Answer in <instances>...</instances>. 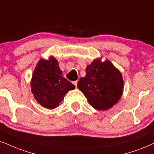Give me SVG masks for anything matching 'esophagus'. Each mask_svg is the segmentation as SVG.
Masks as SVG:
<instances>
[{
  "mask_svg": "<svg viewBox=\"0 0 154 154\" xmlns=\"http://www.w3.org/2000/svg\"><path fill=\"white\" fill-rule=\"evenodd\" d=\"M73 84H74V85H75V87H77V81H75V82H73Z\"/></svg>",
  "mask_w": 154,
  "mask_h": 154,
  "instance_id": "1",
  "label": "esophagus"
}]
</instances>
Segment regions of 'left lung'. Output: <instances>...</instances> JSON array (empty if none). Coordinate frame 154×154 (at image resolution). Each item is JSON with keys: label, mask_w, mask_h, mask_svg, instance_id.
Returning a JSON list of instances; mask_svg holds the SVG:
<instances>
[{"label": "left lung", "mask_w": 154, "mask_h": 154, "mask_svg": "<svg viewBox=\"0 0 154 154\" xmlns=\"http://www.w3.org/2000/svg\"><path fill=\"white\" fill-rule=\"evenodd\" d=\"M89 104L97 110H106L120 100L123 93L122 75L109 60H94L86 68V76L77 83Z\"/></svg>", "instance_id": "obj_1"}]
</instances>
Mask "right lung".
I'll return each instance as SVG.
<instances>
[{"mask_svg": "<svg viewBox=\"0 0 154 154\" xmlns=\"http://www.w3.org/2000/svg\"><path fill=\"white\" fill-rule=\"evenodd\" d=\"M35 99L43 107L53 109L59 106L67 91L75 86L63 76L55 58H41L37 64L30 82Z\"/></svg>", "mask_w": 154, "mask_h": 154, "instance_id": "1", "label": "right lung"}]
</instances>
